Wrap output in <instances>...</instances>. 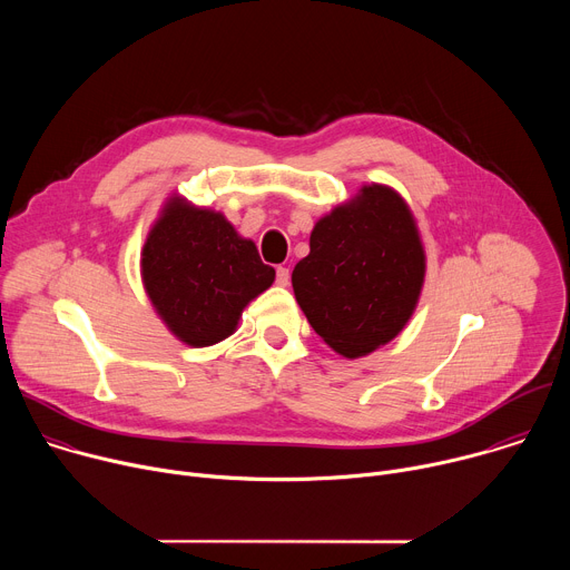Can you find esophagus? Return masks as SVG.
<instances>
[{"mask_svg":"<svg viewBox=\"0 0 570 570\" xmlns=\"http://www.w3.org/2000/svg\"><path fill=\"white\" fill-rule=\"evenodd\" d=\"M277 284L279 286H288L291 284V271L286 266H279L277 268Z\"/></svg>","mask_w":570,"mask_h":570,"instance_id":"34e87169","label":"esophagus"}]
</instances>
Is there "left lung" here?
<instances>
[{
	"label": "left lung",
	"mask_w": 570,
	"mask_h": 570,
	"mask_svg": "<svg viewBox=\"0 0 570 570\" xmlns=\"http://www.w3.org/2000/svg\"><path fill=\"white\" fill-rule=\"evenodd\" d=\"M308 246L291 282L315 334L345 358L367 356L396 338L426 277L417 220L401 194L363 185L313 225Z\"/></svg>",
	"instance_id": "8db88e82"
}]
</instances>
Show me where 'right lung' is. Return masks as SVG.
<instances>
[{
    "label": "right lung",
    "mask_w": 570,
    "mask_h": 570,
    "mask_svg": "<svg viewBox=\"0 0 570 570\" xmlns=\"http://www.w3.org/2000/svg\"><path fill=\"white\" fill-rule=\"evenodd\" d=\"M139 271L155 313L189 347L232 336L243 308L275 282L255 240L240 236L220 212L180 194L167 198L150 225Z\"/></svg>",
    "instance_id": "right-lung-1"
}]
</instances>
